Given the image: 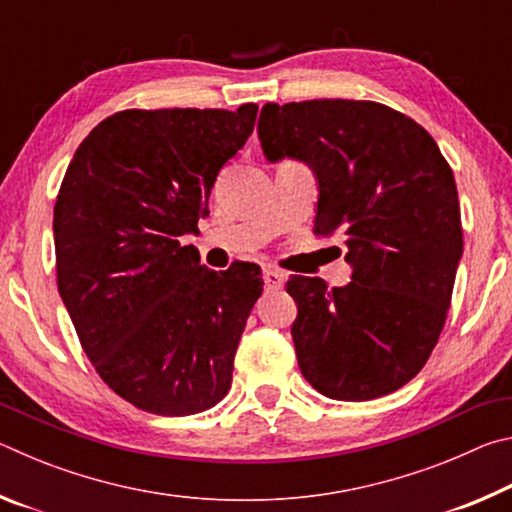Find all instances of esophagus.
I'll return each instance as SVG.
<instances>
[{
    "mask_svg": "<svg viewBox=\"0 0 512 512\" xmlns=\"http://www.w3.org/2000/svg\"><path fill=\"white\" fill-rule=\"evenodd\" d=\"M284 280H287V275H284L282 271H277V268L273 266H266L264 268V284L266 289H280Z\"/></svg>",
    "mask_w": 512,
    "mask_h": 512,
    "instance_id": "34e87169",
    "label": "esophagus"
}]
</instances>
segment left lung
<instances>
[{
  "label": "left lung",
  "mask_w": 512,
  "mask_h": 512,
  "mask_svg": "<svg viewBox=\"0 0 512 512\" xmlns=\"http://www.w3.org/2000/svg\"><path fill=\"white\" fill-rule=\"evenodd\" d=\"M268 162L316 173L314 232H341L352 280L287 282L298 366L318 393L366 402L411 381L443 332L463 255L454 173L433 137L375 101L266 103L257 124Z\"/></svg>",
  "instance_id": "1"
}]
</instances>
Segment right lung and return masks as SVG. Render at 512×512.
<instances>
[{"label": "right lung", "mask_w": 512, "mask_h": 512, "mask_svg": "<svg viewBox=\"0 0 512 512\" xmlns=\"http://www.w3.org/2000/svg\"><path fill=\"white\" fill-rule=\"evenodd\" d=\"M257 103L124 110L85 137L54 207L58 291L85 354L119 397L155 415L212 409L230 391L257 264L201 266L198 230Z\"/></svg>", "instance_id": "right-lung-1"}]
</instances>
